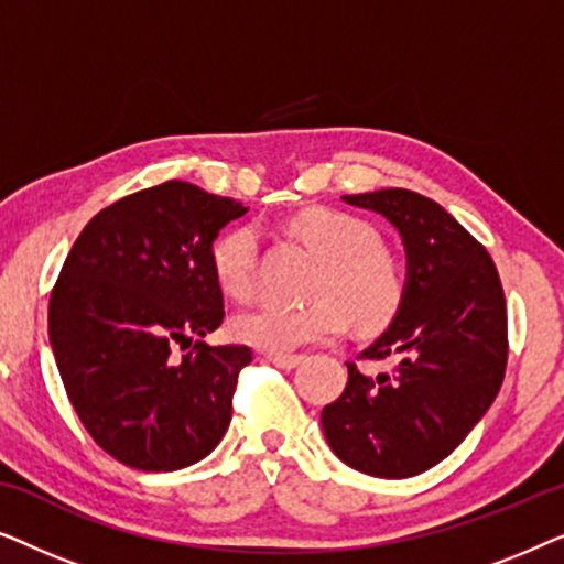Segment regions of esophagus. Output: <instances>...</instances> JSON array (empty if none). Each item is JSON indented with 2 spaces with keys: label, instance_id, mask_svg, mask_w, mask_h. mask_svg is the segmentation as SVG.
<instances>
[{
  "label": "esophagus",
  "instance_id": "1",
  "mask_svg": "<svg viewBox=\"0 0 564 564\" xmlns=\"http://www.w3.org/2000/svg\"><path fill=\"white\" fill-rule=\"evenodd\" d=\"M267 359L280 369H292L303 361V354H267Z\"/></svg>",
  "mask_w": 564,
  "mask_h": 564
}]
</instances>
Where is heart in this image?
<instances>
[{
    "label": "heart",
    "mask_w": 564,
    "mask_h": 564,
    "mask_svg": "<svg viewBox=\"0 0 564 564\" xmlns=\"http://www.w3.org/2000/svg\"><path fill=\"white\" fill-rule=\"evenodd\" d=\"M321 269L313 280V303L300 307L259 305L230 321L238 344L267 354H288L311 341L341 334L351 318L365 328L388 323L403 300V274L382 249V236L357 215L313 207L290 220ZM259 236L253 226H238L213 246L210 261L218 288L230 297H249L257 280Z\"/></svg>",
    "instance_id": "b5f03b06"
}]
</instances>
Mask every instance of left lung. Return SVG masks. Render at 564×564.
<instances>
[{"label": "left lung", "instance_id": "1", "mask_svg": "<svg viewBox=\"0 0 564 564\" xmlns=\"http://www.w3.org/2000/svg\"><path fill=\"white\" fill-rule=\"evenodd\" d=\"M382 215L405 249L398 313L359 359H390L349 382L323 408L326 442L359 473L403 480L438 465L465 442L506 375V297L490 253L442 205L411 189L341 197Z\"/></svg>", "mask_w": 564, "mask_h": 564}]
</instances>
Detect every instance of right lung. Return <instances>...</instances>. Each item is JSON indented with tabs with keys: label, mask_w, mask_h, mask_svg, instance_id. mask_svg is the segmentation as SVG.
<instances>
[{
	"label": "right lung",
	"mask_w": 564,
	"mask_h": 564,
	"mask_svg": "<svg viewBox=\"0 0 564 564\" xmlns=\"http://www.w3.org/2000/svg\"><path fill=\"white\" fill-rule=\"evenodd\" d=\"M246 210L172 180L99 210L68 251L48 305L53 357L84 429L122 465L174 473L228 431L251 349L203 338L223 323L213 241Z\"/></svg>",
	"instance_id": "right-lung-1"
}]
</instances>
